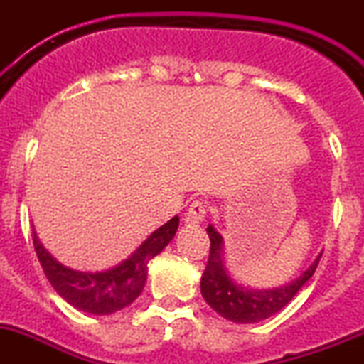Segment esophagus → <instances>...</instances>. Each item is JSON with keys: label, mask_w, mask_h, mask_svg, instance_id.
Returning a JSON list of instances; mask_svg holds the SVG:
<instances>
[{"label": "esophagus", "mask_w": 364, "mask_h": 364, "mask_svg": "<svg viewBox=\"0 0 364 364\" xmlns=\"http://www.w3.org/2000/svg\"><path fill=\"white\" fill-rule=\"evenodd\" d=\"M205 214H207V205L203 201H192L191 207L186 208L185 213V223L186 225H200L201 221L205 220Z\"/></svg>", "instance_id": "1"}]
</instances>
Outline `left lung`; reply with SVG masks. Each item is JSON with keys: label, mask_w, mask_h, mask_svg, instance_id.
Masks as SVG:
<instances>
[{"label": "left lung", "mask_w": 364, "mask_h": 364, "mask_svg": "<svg viewBox=\"0 0 364 364\" xmlns=\"http://www.w3.org/2000/svg\"><path fill=\"white\" fill-rule=\"evenodd\" d=\"M207 232L210 238V255L201 274V295L216 314L236 324H255L278 314L284 306L289 304V300L300 291V287L314 277L322 257V252H318V257L291 282L257 289L243 286L230 277L225 267L223 236L213 225L207 227Z\"/></svg>", "instance_id": "left-lung-1"}]
</instances>
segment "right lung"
<instances>
[{
	"instance_id": "add662e5",
	"label": "right lung",
	"mask_w": 364,
	"mask_h": 364,
	"mask_svg": "<svg viewBox=\"0 0 364 364\" xmlns=\"http://www.w3.org/2000/svg\"><path fill=\"white\" fill-rule=\"evenodd\" d=\"M178 227L179 216L170 218L164 225L154 230L126 260L109 269L95 273L71 269L60 264L43 247L34 229L33 243L47 280L65 302L86 314L109 315L129 306L143 293L148 277V264L172 242Z\"/></svg>"
}]
</instances>
